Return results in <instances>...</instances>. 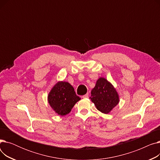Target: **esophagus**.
Masks as SVG:
<instances>
[{
	"label": "esophagus",
	"mask_w": 160,
	"mask_h": 160,
	"mask_svg": "<svg viewBox=\"0 0 160 160\" xmlns=\"http://www.w3.org/2000/svg\"><path fill=\"white\" fill-rule=\"evenodd\" d=\"M82 97H83V98H88V97H89V93H87V94H86V95H83Z\"/></svg>",
	"instance_id": "1"
}]
</instances>
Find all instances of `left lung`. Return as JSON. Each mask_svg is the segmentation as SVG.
<instances>
[{
  "label": "left lung",
  "instance_id": "1",
  "mask_svg": "<svg viewBox=\"0 0 160 160\" xmlns=\"http://www.w3.org/2000/svg\"><path fill=\"white\" fill-rule=\"evenodd\" d=\"M91 101L98 110L108 113L119 103V96L111 83L104 78H100L95 87L91 90Z\"/></svg>",
  "mask_w": 160,
  "mask_h": 160
}]
</instances>
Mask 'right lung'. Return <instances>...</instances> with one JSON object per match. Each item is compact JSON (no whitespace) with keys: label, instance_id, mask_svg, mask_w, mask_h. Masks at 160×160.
I'll return each mask as SVG.
<instances>
[{"label":"right lung","instance_id":"obj_1","mask_svg":"<svg viewBox=\"0 0 160 160\" xmlns=\"http://www.w3.org/2000/svg\"><path fill=\"white\" fill-rule=\"evenodd\" d=\"M80 98L76 94L73 87L68 82L57 83L49 93L48 103L58 115L69 113Z\"/></svg>","mask_w":160,"mask_h":160}]
</instances>
